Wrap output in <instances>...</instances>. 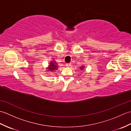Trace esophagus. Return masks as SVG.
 Returning a JSON list of instances; mask_svg holds the SVG:
<instances>
[{
	"label": "esophagus",
	"instance_id": "obj_1",
	"mask_svg": "<svg viewBox=\"0 0 131 131\" xmlns=\"http://www.w3.org/2000/svg\"><path fill=\"white\" fill-rule=\"evenodd\" d=\"M66 66H67V67L69 68V67H70V66H71V63H66Z\"/></svg>",
	"mask_w": 131,
	"mask_h": 131
}]
</instances>
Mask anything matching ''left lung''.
I'll list each match as a JSON object with an SVG mask.
<instances>
[{"label": "left lung", "instance_id": "obj_1", "mask_svg": "<svg viewBox=\"0 0 131 131\" xmlns=\"http://www.w3.org/2000/svg\"><path fill=\"white\" fill-rule=\"evenodd\" d=\"M84 68V66H81V67H80V69H81V70H83V68Z\"/></svg>", "mask_w": 131, "mask_h": 131}]
</instances>
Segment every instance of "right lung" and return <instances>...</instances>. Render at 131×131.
<instances>
[{
    "label": "right lung",
    "instance_id": "1",
    "mask_svg": "<svg viewBox=\"0 0 131 131\" xmlns=\"http://www.w3.org/2000/svg\"><path fill=\"white\" fill-rule=\"evenodd\" d=\"M58 68V66L57 65V64L54 62V61H51V62L49 63V65L48 66V71H54V70H57Z\"/></svg>",
    "mask_w": 131,
    "mask_h": 131
}]
</instances>
